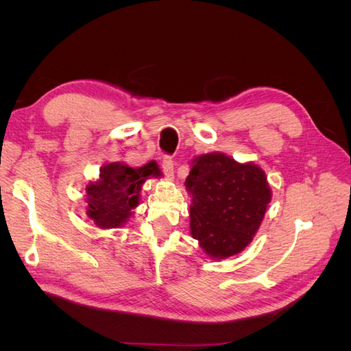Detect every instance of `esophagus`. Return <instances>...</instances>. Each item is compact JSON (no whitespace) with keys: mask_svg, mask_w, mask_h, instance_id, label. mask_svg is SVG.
<instances>
[{"mask_svg":"<svg viewBox=\"0 0 351 351\" xmlns=\"http://www.w3.org/2000/svg\"><path fill=\"white\" fill-rule=\"evenodd\" d=\"M161 165H162L164 174H165L167 177L171 178V177L174 176V161H173V158L165 155V156L162 158V164H161Z\"/></svg>","mask_w":351,"mask_h":351,"instance_id":"1","label":"esophagus"}]
</instances>
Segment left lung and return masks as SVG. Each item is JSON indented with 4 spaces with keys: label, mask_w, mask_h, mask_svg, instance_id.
I'll return each mask as SVG.
<instances>
[{
    "label": "left lung",
    "mask_w": 351,
    "mask_h": 351,
    "mask_svg": "<svg viewBox=\"0 0 351 351\" xmlns=\"http://www.w3.org/2000/svg\"><path fill=\"white\" fill-rule=\"evenodd\" d=\"M193 197L190 230L212 258H228L250 243L271 202L267 177L254 164L222 154L195 159L186 178Z\"/></svg>",
    "instance_id": "obj_1"
}]
</instances>
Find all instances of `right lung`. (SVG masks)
<instances>
[{
  "label": "right lung",
  "instance_id": "1",
  "mask_svg": "<svg viewBox=\"0 0 351 351\" xmlns=\"http://www.w3.org/2000/svg\"><path fill=\"white\" fill-rule=\"evenodd\" d=\"M149 176H159L156 162L141 168L121 162L102 167L99 180L86 187L88 215L99 228L123 226L139 202V190Z\"/></svg>",
  "mask_w": 351,
  "mask_h": 351
}]
</instances>
